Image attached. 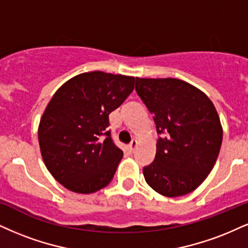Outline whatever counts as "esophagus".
<instances>
[{"instance_id":"obj_1","label":"esophagus","mask_w":248,"mask_h":248,"mask_svg":"<svg viewBox=\"0 0 248 248\" xmlns=\"http://www.w3.org/2000/svg\"><path fill=\"white\" fill-rule=\"evenodd\" d=\"M137 146H138V141H137L136 139H133L129 145V151L131 153H134V151H136V148H137Z\"/></svg>"}]
</instances>
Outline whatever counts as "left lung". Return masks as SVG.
Here are the masks:
<instances>
[{
	"mask_svg": "<svg viewBox=\"0 0 248 248\" xmlns=\"http://www.w3.org/2000/svg\"><path fill=\"white\" fill-rule=\"evenodd\" d=\"M136 91L154 115L161 137L142 172L151 187L175 198L199 187L217 160L223 130L215 106L202 91L175 78H137Z\"/></svg>",
	"mask_w": 248,
	"mask_h": 248,
	"instance_id": "1",
	"label": "left lung"
}]
</instances>
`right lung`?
I'll return each mask as SVG.
<instances>
[{
	"label": "right lung",
	"instance_id": "obj_1",
	"mask_svg": "<svg viewBox=\"0 0 248 248\" xmlns=\"http://www.w3.org/2000/svg\"><path fill=\"white\" fill-rule=\"evenodd\" d=\"M136 78L85 72L61 86L40 119L42 158L60 184L76 193H94L111 182L123 151L112 141L109 114L134 88Z\"/></svg>",
	"mask_w": 248,
	"mask_h": 248
}]
</instances>
